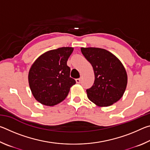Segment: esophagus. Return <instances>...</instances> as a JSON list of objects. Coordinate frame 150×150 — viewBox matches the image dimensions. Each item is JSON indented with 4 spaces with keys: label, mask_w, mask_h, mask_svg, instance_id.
I'll list each match as a JSON object with an SVG mask.
<instances>
[{
    "label": "esophagus",
    "mask_w": 150,
    "mask_h": 150,
    "mask_svg": "<svg viewBox=\"0 0 150 150\" xmlns=\"http://www.w3.org/2000/svg\"><path fill=\"white\" fill-rule=\"evenodd\" d=\"M75 81H76V83H81V79H76Z\"/></svg>",
    "instance_id": "34e87169"
}]
</instances>
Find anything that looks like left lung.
Here are the masks:
<instances>
[{"label": "left lung", "mask_w": 150, "mask_h": 150, "mask_svg": "<svg viewBox=\"0 0 150 150\" xmlns=\"http://www.w3.org/2000/svg\"><path fill=\"white\" fill-rule=\"evenodd\" d=\"M81 52L93 66L95 81L87 89L91 101L98 106H108L123 96L127 73L122 63L108 51L98 47H81Z\"/></svg>", "instance_id": "obj_1"}]
</instances>
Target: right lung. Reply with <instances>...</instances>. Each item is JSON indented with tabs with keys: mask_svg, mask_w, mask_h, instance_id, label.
<instances>
[{
	"mask_svg": "<svg viewBox=\"0 0 150 150\" xmlns=\"http://www.w3.org/2000/svg\"><path fill=\"white\" fill-rule=\"evenodd\" d=\"M73 51L70 47L48 51L31 66L28 73L30 90L42 105L52 106L62 102L76 83L70 77V67L67 65Z\"/></svg>",
	"mask_w": 150,
	"mask_h": 150,
	"instance_id": "add662e5",
	"label": "right lung"
}]
</instances>
